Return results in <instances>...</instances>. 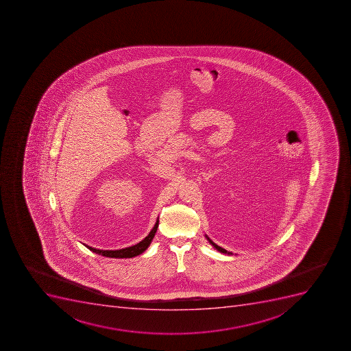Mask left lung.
<instances>
[{"label":"left lung","instance_id":"8db88e82","mask_svg":"<svg viewBox=\"0 0 351 351\" xmlns=\"http://www.w3.org/2000/svg\"><path fill=\"white\" fill-rule=\"evenodd\" d=\"M206 238H207L208 241H209V243H210V244L213 245V246H214L215 248H216V250H218V252H220V253L228 254V255H232V253H229V252H227V250H223V248H221V247L218 246V245L217 244H215L214 241H211L210 238L208 237V236H206Z\"/></svg>","mask_w":351,"mask_h":351}]
</instances>
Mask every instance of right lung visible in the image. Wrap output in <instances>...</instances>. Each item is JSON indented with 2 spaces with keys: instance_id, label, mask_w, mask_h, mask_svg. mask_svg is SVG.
Wrapping results in <instances>:
<instances>
[{
  "instance_id": "add662e5",
  "label": "right lung",
  "mask_w": 351,
  "mask_h": 351,
  "mask_svg": "<svg viewBox=\"0 0 351 351\" xmlns=\"http://www.w3.org/2000/svg\"><path fill=\"white\" fill-rule=\"evenodd\" d=\"M158 226H159V220H156V225L153 227L152 230L149 232V235L144 238L143 241H140L138 244L134 245V246L126 247V248H122V250H96L94 247L87 246L85 245L88 250H92L94 253L101 255V256L110 257V258H131V257L137 256L140 254L143 253L147 250V247L151 244L154 235H156V230H158Z\"/></svg>"
}]
</instances>
